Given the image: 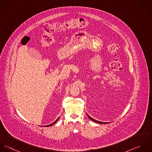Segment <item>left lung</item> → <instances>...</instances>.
Returning a JSON list of instances; mask_svg holds the SVG:
<instances>
[{"mask_svg": "<svg viewBox=\"0 0 152 152\" xmlns=\"http://www.w3.org/2000/svg\"><path fill=\"white\" fill-rule=\"evenodd\" d=\"M87 115H88V118L91 120L92 121H94V122H96V123H106V122H102V121H96V120H94V119H93V118H91V117H90L88 114H87Z\"/></svg>", "mask_w": 152, "mask_h": 152, "instance_id": "obj_1", "label": "left lung"}]
</instances>
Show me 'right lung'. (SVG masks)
Masks as SVG:
<instances>
[{
  "label": "right lung",
  "mask_w": 152,
  "mask_h": 152,
  "mask_svg": "<svg viewBox=\"0 0 152 152\" xmlns=\"http://www.w3.org/2000/svg\"><path fill=\"white\" fill-rule=\"evenodd\" d=\"M59 118L58 119H57L55 121H54L53 123H52V124H49V125H46V126H45V127H48V126H52L53 124H55V123H56V121H58L59 120Z\"/></svg>",
  "instance_id": "1"
}]
</instances>
